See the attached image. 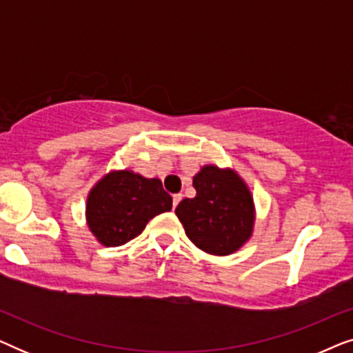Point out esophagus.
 I'll use <instances>...</instances> for the list:
<instances>
[{
	"instance_id": "obj_1",
	"label": "esophagus",
	"mask_w": 353,
	"mask_h": 353,
	"mask_svg": "<svg viewBox=\"0 0 353 353\" xmlns=\"http://www.w3.org/2000/svg\"><path fill=\"white\" fill-rule=\"evenodd\" d=\"M183 199V196L181 194H175L173 196V201H172V205H173V209H175V207L180 204V201Z\"/></svg>"
}]
</instances>
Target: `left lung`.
Wrapping results in <instances>:
<instances>
[{
  "label": "left lung",
  "mask_w": 353,
  "mask_h": 353,
  "mask_svg": "<svg viewBox=\"0 0 353 353\" xmlns=\"http://www.w3.org/2000/svg\"><path fill=\"white\" fill-rule=\"evenodd\" d=\"M196 197L183 199L175 214L186 236L207 254L230 255L250 238L254 201L238 173L205 165L192 178Z\"/></svg>",
  "instance_id": "left-lung-1"
}]
</instances>
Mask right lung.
I'll return each instance as SVG.
<instances>
[{
    "instance_id": "right-lung-1",
    "label": "right lung",
    "mask_w": 353,
    "mask_h": 353,
    "mask_svg": "<svg viewBox=\"0 0 353 353\" xmlns=\"http://www.w3.org/2000/svg\"><path fill=\"white\" fill-rule=\"evenodd\" d=\"M172 209V197L157 178L130 170L110 172L96 183L86 201L91 233L105 248L137 238L154 216Z\"/></svg>"
}]
</instances>
